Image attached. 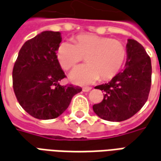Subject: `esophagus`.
Here are the masks:
<instances>
[{"label":"esophagus","mask_w":161,"mask_h":161,"mask_svg":"<svg viewBox=\"0 0 161 161\" xmlns=\"http://www.w3.org/2000/svg\"><path fill=\"white\" fill-rule=\"evenodd\" d=\"M91 89H92V88L89 87V86H84V87L82 88V91L83 92H89Z\"/></svg>","instance_id":"34e87169"}]
</instances>
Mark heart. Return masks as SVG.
Returning <instances> with one entry per match:
<instances>
[{
  "label": "heart",
  "mask_w": 161,
  "mask_h": 161,
  "mask_svg": "<svg viewBox=\"0 0 161 161\" xmlns=\"http://www.w3.org/2000/svg\"><path fill=\"white\" fill-rule=\"evenodd\" d=\"M85 56L86 64L75 68L70 80L75 84L88 85L100 77L109 80L118 75L126 59V48L117 39L82 34L74 39V43L61 42L57 47L56 57L61 68L68 70Z\"/></svg>",
  "instance_id": "obj_1"
}]
</instances>
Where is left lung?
Returning <instances> with one entry per match:
<instances>
[{
	"label": "left lung",
	"instance_id": "left-lung-1",
	"mask_svg": "<svg viewBox=\"0 0 161 161\" xmlns=\"http://www.w3.org/2000/svg\"><path fill=\"white\" fill-rule=\"evenodd\" d=\"M126 54V68L108 83L95 86L104 92V98L93 105V112L108 121H123L133 116L147 102L151 88V59L143 46L128 39Z\"/></svg>",
	"mask_w": 161,
	"mask_h": 161
}]
</instances>
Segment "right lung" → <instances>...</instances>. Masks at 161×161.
Segmentation results:
<instances>
[{
    "mask_svg": "<svg viewBox=\"0 0 161 161\" xmlns=\"http://www.w3.org/2000/svg\"><path fill=\"white\" fill-rule=\"evenodd\" d=\"M60 32L44 31L28 40L19 51L13 68V87L17 101L28 114L39 119L62 114L81 87L60 86L66 77L57 60Z\"/></svg>",
    "mask_w": 161,
    "mask_h": 161,
    "instance_id": "1",
    "label": "right lung"
}]
</instances>
